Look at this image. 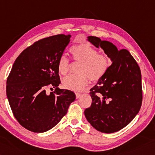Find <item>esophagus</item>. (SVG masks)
<instances>
[{
  "label": "esophagus",
  "instance_id": "34e87169",
  "mask_svg": "<svg viewBox=\"0 0 155 155\" xmlns=\"http://www.w3.org/2000/svg\"><path fill=\"white\" fill-rule=\"evenodd\" d=\"M75 95H76V98L78 99V98H80V97L81 94L79 93H75Z\"/></svg>",
  "mask_w": 155,
  "mask_h": 155
}]
</instances>
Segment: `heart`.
I'll use <instances>...</instances> for the list:
<instances>
[{"label": "heart", "mask_w": 155, "mask_h": 155, "mask_svg": "<svg viewBox=\"0 0 155 155\" xmlns=\"http://www.w3.org/2000/svg\"><path fill=\"white\" fill-rule=\"evenodd\" d=\"M73 59L82 62L79 75H71L64 78L62 84L65 88L73 91H80L88 84V79L97 82L106 74L110 66V61L105 54L98 51L88 43L75 45L71 48ZM58 69L62 75H67L69 70V59L62 55L58 62Z\"/></svg>", "instance_id": "obj_1"}]
</instances>
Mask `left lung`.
Masks as SVG:
<instances>
[{
	"mask_svg": "<svg viewBox=\"0 0 155 155\" xmlns=\"http://www.w3.org/2000/svg\"><path fill=\"white\" fill-rule=\"evenodd\" d=\"M88 41L101 48L112 61L106 74L91 89V105L84 115L97 131L112 134L132 121L142 102V75L134 57L125 49L118 50L110 41L89 36Z\"/></svg>",
	"mask_w": 155,
	"mask_h": 155,
	"instance_id": "left-lung-1",
	"label": "left lung"
}]
</instances>
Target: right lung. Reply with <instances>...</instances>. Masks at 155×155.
<instances>
[{
	"instance_id": "right-lung-1",
	"label": "right lung",
	"mask_w": 155,
	"mask_h": 155,
	"mask_svg": "<svg viewBox=\"0 0 155 155\" xmlns=\"http://www.w3.org/2000/svg\"><path fill=\"white\" fill-rule=\"evenodd\" d=\"M70 35H57L35 42L15 61L7 80L6 93L13 116L35 133L52 129L75 99L73 92L60 89L58 62ZM55 91L48 94L46 89Z\"/></svg>"
}]
</instances>
